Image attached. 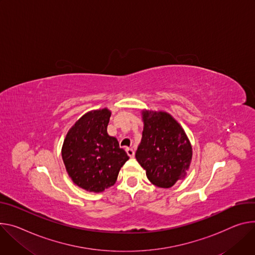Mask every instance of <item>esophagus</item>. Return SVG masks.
<instances>
[{
    "label": "esophagus",
    "mask_w": 255,
    "mask_h": 255,
    "mask_svg": "<svg viewBox=\"0 0 255 255\" xmlns=\"http://www.w3.org/2000/svg\"><path fill=\"white\" fill-rule=\"evenodd\" d=\"M126 152H127V154H128L130 157H134V155H135L134 150H133L132 148H130V147H127V148H126Z\"/></svg>",
    "instance_id": "1"
}]
</instances>
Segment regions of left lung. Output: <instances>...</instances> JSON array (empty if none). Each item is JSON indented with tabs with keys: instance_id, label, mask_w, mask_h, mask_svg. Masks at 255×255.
Returning a JSON list of instances; mask_svg holds the SVG:
<instances>
[{
	"instance_id": "8db88e82",
	"label": "left lung",
	"mask_w": 255,
	"mask_h": 255,
	"mask_svg": "<svg viewBox=\"0 0 255 255\" xmlns=\"http://www.w3.org/2000/svg\"><path fill=\"white\" fill-rule=\"evenodd\" d=\"M143 131L135 157L157 187L170 188L185 178L192 146L180 124L166 112L142 111Z\"/></svg>"
}]
</instances>
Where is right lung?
I'll return each mask as SVG.
<instances>
[{
	"label": "right lung",
	"mask_w": 255,
	"mask_h": 255,
	"mask_svg": "<svg viewBox=\"0 0 255 255\" xmlns=\"http://www.w3.org/2000/svg\"><path fill=\"white\" fill-rule=\"evenodd\" d=\"M110 117L107 108L86 113L68 131L63 143L62 158L69 177L89 192L113 186L129 159L118 140L107 132Z\"/></svg>",
	"instance_id": "1"
}]
</instances>
